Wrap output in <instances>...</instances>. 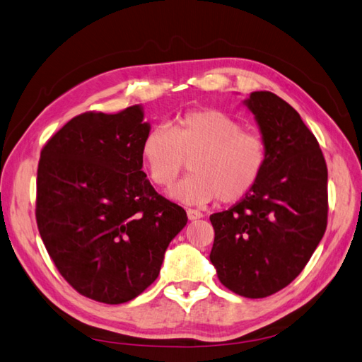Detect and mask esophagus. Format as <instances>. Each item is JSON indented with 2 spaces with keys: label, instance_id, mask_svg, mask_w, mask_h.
I'll return each mask as SVG.
<instances>
[{
  "label": "esophagus",
  "instance_id": "esophagus-1",
  "mask_svg": "<svg viewBox=\"0 0 362 362\" xmlns=\"http://www.w3.org/2000/svg\"><path fill=\"white\" fill-rule=\"evenodd\" d=\"M187 215H188V219H191V221H194V219H199V218L204 216L201 210H194V209H188Z\"/></svg>",
  "mask_w": 362,
  "mask_h": 362
}]
</instances>
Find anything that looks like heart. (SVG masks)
Segmentation results:
<instances>
[{"mask_svg":"<svg viewBox=\"0 0 362 362\" xmlns=\"http://www.w3.org/2000/svg\"><path fill=\"white\" fill-rule=\"evenodd\" d=\"M139 157L148 179L173 185L191 158V175L169 191L171 199L204 205L243 199L257 185L267 165L265 141L219 110H191L175 119L171 130L153 127L141 141Z\"/></svg>","mask_w":362,"mask_h":362,"instance_id":"b5f03b06","label":"heart"}]
</instances>
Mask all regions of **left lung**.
Instances as JSON below:
<instances>
[{"mask_svg": "<svg viewBox=\"0 0 362 362\" xmlns=\"http://www.w3.org/2000/svg\"><path fill=\"white\" fill-rule=\"evenodd\" d=\"M250 110L267 146L257 185L232 209L210 216V260L233 293L265 298L306 267L327 230L328 169L301 116L273 92H251Z\"/></svg>", "mask_w": 362, "mask_h": 362, "instance_id": "left-lung-1", "label": "left lung"}]
</instances>
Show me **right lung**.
Masks as SVG:
<instances>
[{
    "label": "right lung",
    "mask_w": 362,
    "mask_h": 362,
    "mask_svg": "<svg viewBox=\"0 0 362 362\" xmlns=\"http://www.w3.org/2000/svg\"><path fill=\"white\" fill-rule=\"evenodd\" d=\"M144 108L84 112L40 152L35 219L49 257L76 292L120 304L158 278L187 211L147 180L139 157Z\"/></svg>",
    "instance_id": "obj_1"
}]
</instances>
